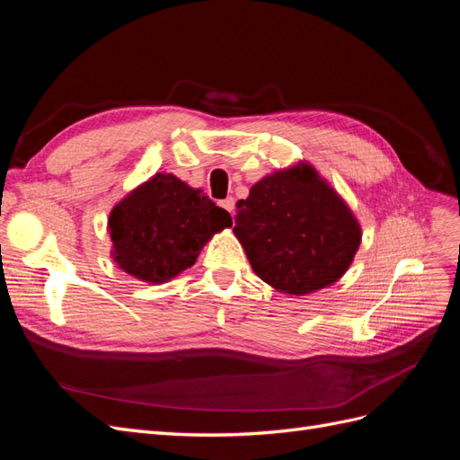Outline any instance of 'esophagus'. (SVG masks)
<instances>
[{
  "mask_svg": "<svg viewBox=\"0 0 460 460\" xmlns=\"http://www.w3.org/2000/svg\"><path fill=\"white\" fill-rule=\"evenodd\" d=\"M220 205H222V207H225V208H226V211H228L230 215L234 213V205H235V203H234V198H226V199H225V201H222Z\"/></svg>",
  "mask_w": 460,
  "mask_h": 460,
  "instance_id": "obj_1",
  "label": "esophagus"
}]
</instances>
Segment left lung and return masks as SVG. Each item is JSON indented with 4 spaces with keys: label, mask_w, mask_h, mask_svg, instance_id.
Returning a JSON list of instances; mask_svg holds the SVG:
<instances>
[{
    "label": "left lung",
    "mask_w": 460,
    "mask_h": 460,
    "mask_svg": "<svg viewBox=\"0 0 460 460\" xmlns=\"http://www.w3.org/2000/svg\"><path fill=\"white\" fill-rule=\"evenodd\" d=\"M234 234L261 280L291 296L336 282L360 243L349 207L307 164L257 182L238 201Z\"/></svg>",
    "instance_id": "8db88e82"
}]
</instances>
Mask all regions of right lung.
<instances>
[{
    "label": "right lung",
    "instance_id": "1",
    "mask_svg": "<svg viewBox=\"0 0 460 460\" xmlns=\"http://www.w3.org/2000/svg\"><path fill=\"white\" fill-rule=\"evenodd\" d=\"M232 225L228 211L172 174H157L109 217L115 261L140 280L161 284L196 262L211 235Z\"/></svg>",
    "mask_w": 460,
    "mask_h": 460
}]
</instances>
